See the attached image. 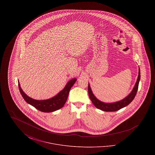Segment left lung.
Masks as SVG:
<instances>
[{
    "label": "left lung",
    "mask_w": 155,
    "mask_h": 155,
    "mask_svg": "<svg viewBox=\"0 0 155 155\" xmlns=\"http://www.w3.org/2000/svg\"><path fill=\"white\" fill-rule=\"evenodd\" d=\"M140 69L139 68V73H138V79L136 82V84L135 85L134 88L133 90L130 93V95H128L124 99L117 102L115 103H105L99 101L98 99H97L95 96L94 95L92 94V92L91 91V89L90 88V86L88 84V94L89 97L92 101V102L95 105L96 108L101 110L104 111H116L121 109L123 107H124L128 105L131 103L134 99L135 96L137 94L138 89V85H139V82L140 80Z\"/></svg>",
    "instance_id": "1"
}]
</instances>
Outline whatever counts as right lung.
<instances>
[{
    "label": "right lung",
    "mask_w": 155,
    "mask_h": 155,
    "mask_svg": "<svg viewBox=\"0 0 155 155\" xmlns=\"http://www.w3.org/2000/svg\"><path fill=\"white\" fill-rule=\"evenodd\" d=\"M76 81L77 80L75 78L72 79L67 84L64 88L60 91L56 96L51 99L44 101H37L31 98L23 92L22 89L20 87L19 82H18V85L20 92L26 102L34 106L38 110L45 113H49L58 110L63 107L66 102L70 90Z\"/></svg>",
    "instance_id": "1"
}]
</instances>
